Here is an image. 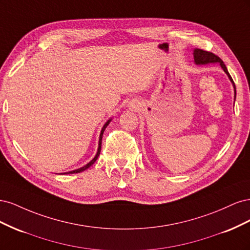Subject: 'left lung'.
Returning a JSON list of instances; mask_svg holds the SVG:
<instances>
[{"mask_svg": "<svg viewBox=\"0 0 250 250\" xmlns=\"http://www.w3.org/2000/svg\"><path fill=\"white\" fill-rule=\"evenodd\" d=\"M193 55H194V62H195V64H197V65L208 64V63H219V64H220V66L222 67V70L224 71V73L226 75H228L229 81L231 82L232 87H233V92H234V100H236V95H237L236 85H234L233 80L231 79L230 75H229L228 69H226V66H225V64H224L222 60L219 58L217 55L213 54V53L208 52V51H203V50H200V49H194Z\"/></svg>", "mask_w": 250, "mask_h": 250, "instance_id": "8db88e82", "label": "left lung"}]
</instances>
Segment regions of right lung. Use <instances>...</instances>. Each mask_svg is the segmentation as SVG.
I'll list each match as a JSON object with an SVG mask.
<instances>
[{
  "instance_id": "obj_1",
  "label": "right lung",
  "mask_w": 250,
  "mask_h": 250,
  "mask_svg": "<svg viewBox=\"0 0 250 250\" xmlns=\"http://www.w3.org/2000/svg\"><path fill=\"white\" fill-rule=\"evenodd\" d=\"M111 118L107 121L106 123H105L104 125H103V127H102V129H101V132H100V137H99V143H98V150H97V153H96V155H95V157L93 158L92 161H90L89 163H87L85 166H83V167H81V168H79V169H76V170H73V171H69V172H65V173H60V174H74V173H80V172H82V171H84V170H86V169H88L90 166H92L96 161H97V158H98V156L100 155V151H101V143H102V137H103V133H104V130L106 129V127L108 126V124L111 122Z\"/></svg>"
}]
</instances>
